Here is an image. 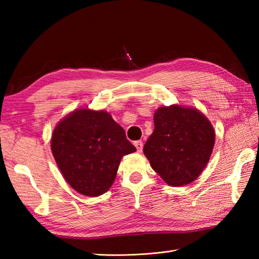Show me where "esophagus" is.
Returning <instances> with one entry per match:
<instances>
[{
  "instance_id": "34e87169",
  "label": "esophagus",
  "mask_w": 259,
  "mask_h": 259,
  "mask_svg": "<svg viewBox=\"0 0 259 259\" xmlns=\"http://www.w3.org/2000/svg\"><path fill=\"white\" fill-rule=\"evenodd\" d=\"M135 147L137 148V151L138 152H141L142 151V148H144V144H142L141 140H138V141H135Z\"/></svg>"
}]
</instances>
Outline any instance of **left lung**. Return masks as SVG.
Returning a JSON list of instances; mask_svg holds the SVG:
<instances>
[{"label":"left lung","instance_id":"obj_1","mask_svg":"<svg viewBox=\"0 0 259 259\" xmlns=\"http://www.w3.org/2000/svg\"><path fill=\"white\" fill-rule=\"evenodd\" d=\"M155 130L144 153L152 169L169 186L195 181L205 169L214 146L210 121L197 108L172 104L153 114Z\"/></svg>","mask_w":259,"mask_h":259}]
</instances>
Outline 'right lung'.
I'll return each mask as SVG.
<instances>
[{
  "label": "right lung",
  "mask_w": 259,
  "mask_h": 259,
  "mask_svg": "<svg viewBox=\"0 0 259 259\" xmlns=\"http://www.w3.org/2000/svg\"><path fill=\"white\" fill-rule=\"evenodd\" d=\"M51 150L65 181L81 195L98 197L112 186L122 157L137 149L109 112L79 108L56 125Z\"/></svg>",
  "instance_id": "1"
}]
</instances>
